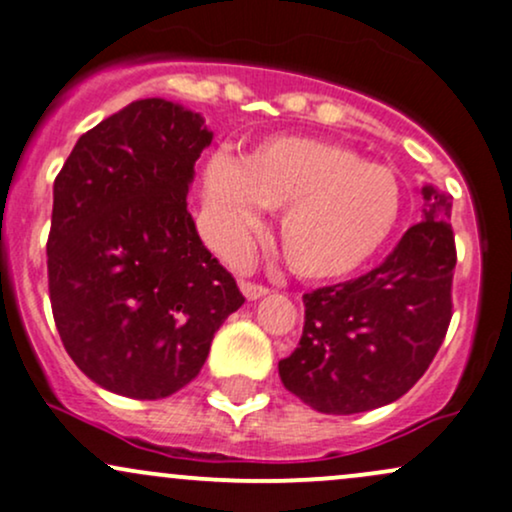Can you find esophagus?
Instances as JSON below:
<instances>
[{"label": "esophagus", "mask_w": 512, "mask_h": 512, "mask_svg": "<svg viewBox=\"0 0 512 512\" xmlns=\"http://www.w3.org/2000/svg\"><path fill=\"white\" fill-rule=\"evenodd\" d=\"M239 290H242V294L249 299V302H256V299L266 297L268 294V290L263 285H254V282H246V280L239 282Z\"/></svg>", "instance_id": "34e87169"}]
</instances>
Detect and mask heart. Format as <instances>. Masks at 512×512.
Returning <instances> with one entry per match:
<instances>
[{"instance_id": "heart-1", "label": "heart", "mask_w": 512, "mask_h": 512, "mask_svg": "<svg viewBox=\"0 0 512 512\" xmlns=\"http://www.w3.org/2000/svg\"><path fill=\"white\" fill-rule=\"evenodd\" d=\"M203 201L218 242L244 249L258 210H282L278 246L299 278L345 280L369 266L393 237L402 213L395 172L357 150L306 136H275L244 160L213 155L203 170Z\"/></svg>"}]
</instances>
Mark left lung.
<instances>
[{
    "label": "left lung",
    "instance_id": "1",
    "mask_svg": "<svg viewBox=\"0 0 512 512\" xmlns=\"http://www.w3.org/2000/svg\"><path fill=\"white\" fill-rule=\"evenodd\" d=\"M419 194L422 222L402 234L381 266L304 294L302 340L278 371L282 386L318 412L390 405L424 376L446 338L458 261L453 198L434 184Z\"/></svg>",
    "mask_w": 512,
    "mask_h": 512
}]
</instances>
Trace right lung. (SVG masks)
Here are the masks:
<instances>
[{"instance_id":"add662e5","label":"right lung","mask_w":512,"mask_h":512,"mask_svg":"<svg viewBox=\"0 0 512 512\" xmlns=\"http://www.w3.org/2000/svg\"><path fill=\"white\" fill-rule=\"evenodd\" d=\"M210 141L201 112L165 98L136 100L78 138L54 179V323L74 364L110 393H177L244 304L186 208Z\"/></svg>"}]
</instances>
